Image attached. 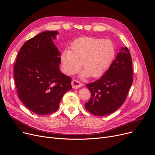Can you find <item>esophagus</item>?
I'll return each instance as SVG.
<instances>
[{
	"label": "esophagus",
	"instance_id": "obj_1",
	"mask_svg": "<svg viewBox=\"0 0 155 155\" xmlns=\"http://www.w3.org/2000/svg\"><path fill=\"white\" fill-rule=\"evenodd\" d=\"M82 85V84H81L78 81L76 80H73L71 82V86L73 88H78Z\"/></svg>",
	"mask_w": 155,
	"mask_h": 155
}]
</instances>
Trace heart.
Segmentation results:
<instances>
[{
    "label": "heart",
    "instance_id": "heart-1",
    "mask_svg": "<svg viewBox=\"0 0 155 155\" xmlns=\"http://www.w3.org/2000/svg\"><path fill=\"white\" fill-rule=\"evenodd\" d=\"M115 54L116 48L110 40L84 37L73 41L70 51H63L61 61L67 75L75 74L82 64L81 77L97 78L110 67Z\"/></svg>",
    "mask_w": 155,
    "mask_h": 155
}]
</instances>
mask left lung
I'll return each instance as SVG.
<instances>
[{
	"label": "left lung",
	"instance_id": "8db88e82",
	"mask_svg": "<svg viewBox=\"0 0 155 155\" xmlns=\"http://www.w3.org/2000/svg\"><path fill=\"white\" fill-rule=\"evenodd\" d=\"M133 82L131 54L127 47H123L105 74L87 85L91 97L85 109L96 116L110 114L123 104Z\"/></svg>",
	"mask_w": 155,
	"mask_h": 155
}]
</instances>
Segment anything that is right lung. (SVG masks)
I'll use <instances>...</instances> for the list:
<instances>
[{
  "instance_id": "right-lung-1",
  "label": "right lung",
  "mask_w": 155,
  "mask_h": 155,
  "mask_svg": "<svg viewBox=\"0 0 155 155\" xmlns=\"http://www.w3.org/2000/svg\"><path fill=\"white\" fill-rule=\"evenodd\" d=\"M58 32L46 31L24 43L14 67L18 97L36 114L45 116L59 107L63 95L71 90V79L60 71L61 52L53 43Z\"/></svg>"
}]
</instances>
